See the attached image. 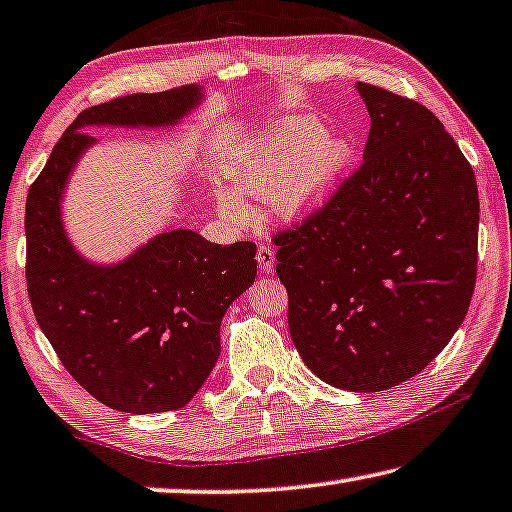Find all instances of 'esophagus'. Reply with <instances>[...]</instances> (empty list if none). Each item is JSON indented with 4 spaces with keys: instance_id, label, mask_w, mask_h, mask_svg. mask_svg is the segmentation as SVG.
<instances>
[{
    "instance_id": "1",
    "label": "esophagus",
    "mask_w": 512,
    "mask_h": 512,
    "mask_svg": "<svg viewBox=\"0 0 512 512\" xmlns=\"http://www.w3.org/2000/svg\"><path fill=\"white\" fill-rule=\"evenodd\" d=\"M256 261H258V267H261L263 272H272L274 263H277V258H274V247H270V245L258 247Z\"/></svg>"
}]
</instances>
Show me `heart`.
<instances>
[{
  "label": "heart",
  "instance_id": "heart-1",
  "mask_svg": "<svg viewBox=\"0 0 512 512\" xmlns=\"http://www.w3.org/2000/svg\"><path fill=\"white\" fill-rule=\"evenodd\" d=\"M350 164V148L325 137L309 116L272 123L245 148L235 167V187L256 199H270L281 217L297 219L318 208ZM222 210L242 215V201L231 192L219 196Z\"/></svg>",
  "mask_w": 512,
  "mask_h": 512
}]
</instances>
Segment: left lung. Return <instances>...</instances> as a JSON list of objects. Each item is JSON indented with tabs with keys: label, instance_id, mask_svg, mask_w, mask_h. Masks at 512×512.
Instances as JSON below:
<instances>
[{
	"label": "left lung",
	"instance_id": "1",
	"mask_svg": "<svg viewBox=\"0 0 512 512\" xmlns=\"http://www.w3.org/2000/svg\"><path fill=\"white\" fill-rule=\"evenodd\" d=\"M357 91L371 114L364 162L274 245L304 364L336 389L366 393L421 373L465 320L478 187L428 107L373 84Z\"/></svg>",
	"mask_w": 512,
	"mask_h": 512
}]
</instances>
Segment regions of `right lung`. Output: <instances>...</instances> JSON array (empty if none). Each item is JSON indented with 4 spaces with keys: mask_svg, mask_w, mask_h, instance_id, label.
<instances>
[{
    "mask_svg": "<svg viewBox=\"0 0 512 512\" xmlns=\"http://www.w3.org/2000/svg\"><path fill=\"white\" fill-rule=\"evenodd\" d=\"M199 86L132 93L84 109L27 194V293L47 341L77 384L112 410H180L217 364L219 325L256 279V245H215L190 229L155 235L116 265L77 254L61 224V194L86 125L164 128L201 102Z\"/></svg>",
    "mask_w": 512,
    "mask_h": 512,
    "instance_id": "add662e5",
    "label": "right lung"
}]
</instances>
